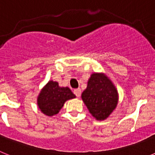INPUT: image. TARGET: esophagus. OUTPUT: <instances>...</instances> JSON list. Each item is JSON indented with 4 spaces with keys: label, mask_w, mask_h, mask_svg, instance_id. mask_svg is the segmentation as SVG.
<instances>
[{
    "label": "esophagus",
    "mask_w": 155,
    "mask_h": 155,
    "mask_svg": "<svg viewBox=\"0 0 155 155\" xmlns=\"http://www.w3.org/2000/svg\"><path fill=\"white\" fill-rule=\"evenodd\" d=\"M81 92V91L80 88H77V89H75L74 91V94L77 97L80 96Z\"/></svg>",
    "instance_id": "1"
}]
</instances>
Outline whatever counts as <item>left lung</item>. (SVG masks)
<instances>
[{
	"instance_id": "obj_1",
	"label": "left lung",
	"mask_w": 155,
	"mask_h": 155,
	"mask_svg": "<svg viewBox=\"0 0 155 155\" xmlns=\"http://www.w3.org/2000/svg\"><path fill=\"white\" fill-rule=\"evenodd\" d=\"M82 100L90 113L98 120L106 119L118 102V93L113 83L102 74H93L87 88L81 94Z\"/></svg>"
}]
</instances>
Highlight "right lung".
I'll use <instances>...</instances> for the list:
<instances>
[{
	"label": "right lung",
	"mask_w": 155,
	"mask_h": 155,
	"mask_svg": "<svg viewBox=\"0 0 155 155\" xmlns=\"http://www.w3.org/2000/svg\"><path fill=\"white\" fill-rule=\"evenodd\" d=\"M75 98L69 87H59L57 82L50 81L38 97V105L45 115L52 116L60 112L67 100Z\"/></svg>",
	"instance_id": "add662e5"
}]
</instances>
